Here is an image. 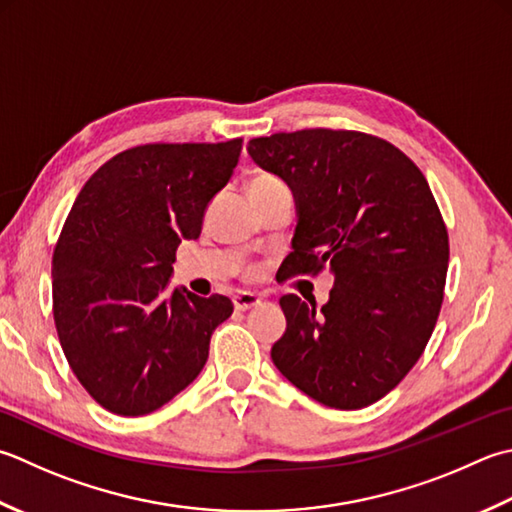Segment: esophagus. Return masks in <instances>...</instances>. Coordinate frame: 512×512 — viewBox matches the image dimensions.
I'll use <instances>...</instances> for the list:
<instances>
[{
    "label": "esophagus",
    "mask_w": 512,
    "mask_h": 512,
    "mask_svg": "<svg viewBox=\"0 0 512 512\" xmlns=\"http://www.w3.org/2000/svg\"><path fill=\"white\" fill-rule=\"evenodd\" d=\"M233 304L237 310H248L262 304V297L255 293H248V290H239V293L233 297Z\"/></svg>",
    "instance_id": "1"
}]
</instances>
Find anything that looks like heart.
<instances>
[{
	"label": "heart",
	"mask_w": 512,
	"mask_h": 512,
	"mask_svg": "<svg viewBox=\"0 0 512 512\" xmlns=\"http://www.w3.org/2000/svg\"><path fill=\"white\" fill-rule=\"evenodd\" d=\"M275 184H282V182H279V179H275L273 175L259 173V175H255L253 179H250V184H248V193H253V190H259V188L275 186Z\"/></svg>",
	"instance_id": "b5f03b06"
}]
</instances>
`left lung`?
I'll list each match as a JSON object with an SVG mask.
<instances>
[{
    "label": "left lung",
    "mask_w": 512,
    "mask_h": 512,
    "mask_svg": "<svg viewBox=\"0 0 512 512\" xmlns=\"http://www.w3.org/2000/svg\"><path fill=\"white\" fill-rule=\"evenodd\" d=\"M248 155L295 197L284 273L335 277L322 308L279 299L286 333L273 364L319 404L370 406L417 364L442 308L448 233L426 177L402 150L357 130L255 137Z\"/></svg>",
    "instance_id": "1"
}]
</instances>
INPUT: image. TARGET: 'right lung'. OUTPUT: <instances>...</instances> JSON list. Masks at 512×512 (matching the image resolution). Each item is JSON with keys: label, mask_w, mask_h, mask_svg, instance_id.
<instances>
[{"label": "right lung", "mask_w": 512, "mask_h": 512, "mask_svg": "<svg viewBox=\"0 0 512 512\" xmlns=\"http://www.w3.org/2000/svg\"><path fill=\"white\" fill-rule=\"evenodd\" d=\"M239 153L242 139L135 146L70 208L53 255L55 326L73 373L110 413L148 415L182 393L233 315L228 297L168 293V282L177 246L202 233Z\"/></svg>", "instance_id": "add662e5"}]
</instances>
